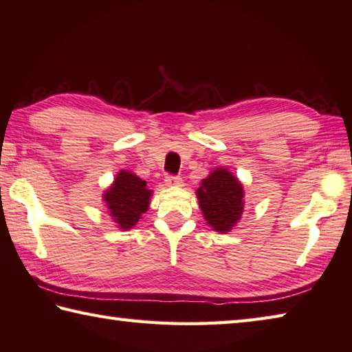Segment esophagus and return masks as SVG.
I'll use <instances>...</instances> for the list:
<instances>
[{"mask_svg":"<svg viewBox=\"0 0 352 352\" xmlns=\"http://www.w3.org/2000/svg\"><path fill=\"white\" fill-rule=\"evenodd\" d=\"M164 183H166V186H182L183 180L177 175H169V177H166Z\"/></svg>","mask_w":352,"mask_h":352,"instance_id":"esophagus-1","label":"esophagus"}]
</instances>
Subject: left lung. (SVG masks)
Instances as JSON below:
<instances>
[{
    "instance_id": "obj_1",
    "label": "left lung",
    "mask_w": 352,
    "mask_h": 352,
    "mask_svg": "<svg viewBox=\"0 0 352 352\" xmlns=\"http://www.w3.org/2000/svg\"><path fill=\"white\" fill-rule=\"evenodd\" d=\"M197 197L204 220L217 232H229L241 219L245 192L239 178L228 169L217 168L210 172L201 180Z\"/></svg>"
}]
</instances>
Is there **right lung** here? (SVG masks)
<instances>
[{
  "label": "right lung",
  "mask_w": 352,
  "mask_h": 352,
  "mask_svg": "<svg viewBox=\"0 0 352 352\" xmlns=\"http://www.w3.org/2000/svg\"><path fill=\"white\" fill-rule=\"evenodd\" d=\"M151 197L152 190L146 188V182L126 169L118 172L112 186L103 194L111 217L123 231L137 225L149 208Z\"/></svg>",
  "instance_id": "1"
}]
</instances>
